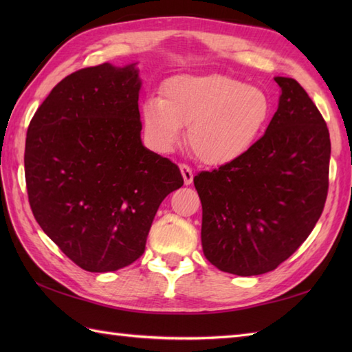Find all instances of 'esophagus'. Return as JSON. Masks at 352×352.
<instances>
[{
	"label": "esophagus",
	"instance_id": "esophagus-1",
	"mask_svg": "<svg viewBox=\"0 0 352 352\" xmlns=\"http://www.w3.org/2000/svg\"><path fill=\"white\" fill-rule=\"evenodd\" d=\"M180 170H182L184 184H186V186L192 184V182H193V170L188 166V164H180Z\"/></svg>",
	"mask_w": 352,
	"mask_h": 352
}]
</instances>
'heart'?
Segmentation results:
<instances>
[{
	"label": "heart",
	"mask_w": 352,
	"mask_h": 352,
	"mask_svg": "<svg viewBox=\"0 0 352 352\" xmlns=\"http://www.w3.org/2000/svg\"><path fill=\"white\" fill-rule=\"evenodd\" d=\"M272 115V101L258 86L222 74H182L164 81L162 98L142 104L148 144L169 153L188 125V145L208 166L241 159L257 144Z\"/></svg>",
	"instance_id": "b5f03b06"
}]
</instances>
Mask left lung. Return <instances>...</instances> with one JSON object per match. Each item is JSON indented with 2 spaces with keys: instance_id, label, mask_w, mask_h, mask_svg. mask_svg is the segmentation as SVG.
<instances>
[{
  "instance_id": "obj_1",
  "label": "left lung",
  "mask_w": 352,
  "mask_h": 352,
  "mask_svg": "<svg viewBox=\"0 0 352 352\" xmlns=\"http://www.w3.org/2000/svg\"><path fill=\"white\" fill-rule=\"evenodd\" d=\"M274 80L281 95L263 136L241 159L193 178L204 256L241 276L274 271L300 248L328 192L331 144L324 118L296 80Z\"/></svg>"
}]
</instances>
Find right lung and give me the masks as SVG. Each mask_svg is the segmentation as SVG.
<instances>
[{
    "label": "right lung",
    "instance_id": "obj_1",
    "mask_svg": "<svg viewBox=\"0 0 352 352\" xmlns=\"http://www.w3.org/2000/svg\"><path fill=\"white\" fill-rule=\"evenodd\" d=\"M140 86L136 63L80 69L28 125L30 207L45 234L89 272L136 261L162 201L183 186L177 164L142 144Z\"/></svg>",
    "mask_w": 352,
    "mask_h": 352
}]
</instances>
